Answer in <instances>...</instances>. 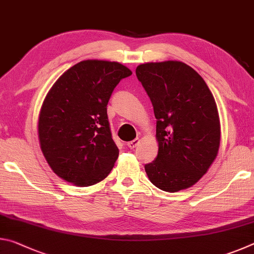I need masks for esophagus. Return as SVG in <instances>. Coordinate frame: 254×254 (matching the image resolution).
<instances>
[{
	"label": "esophagus",
	"instance_id": "esophagus-1",
	"mask_svg": "<svg viewBox=\"0 0 254 254\" xmlns=\"http://www.w3.org/2000/svg\"><path fill=\"white\" fill-rule=\"evenodd\" d=\"M139 142H140V140L139 139H134V140H132V141H130V142H127V147L130 148V149H134L137 144H139Z\"/></svg>",
	"mask_w": 254,
	"mask_h": 254
}]
</instances>
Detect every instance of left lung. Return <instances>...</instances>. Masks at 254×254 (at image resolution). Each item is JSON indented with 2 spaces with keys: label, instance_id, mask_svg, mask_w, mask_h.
I'll return each instance as SVG.
<instances>
[{
  "label": "left lung",
  "instance_id": "left-lung-1",
  "mask_svg": "<svg viewBox=\"0 0 254 254\" xmlns=\"http://www.w3.org/2000/svg\"><path fill=\"white\" fill-rule=\"evenodd\" d=\"M141 81L157 119L158 156L144 166L154 186L176 192L203 177L217 156L220 118L208 86L182 62L137 66Z\"/></svg>",
  "mask_w": 254,
  "mask_h": 254
}]
</instances>
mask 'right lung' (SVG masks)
Returning a JSON list of instances; mask_svg holds the SVG:
<instances>
[{"label": "right lung", "mask_w": 254, "mask_h": 254, "mask_svg": "<svg viewBox=\"0 0 254 254\" xmlns=\"http://www.w3.org/2000/svg\"><path fill=\"white\" fill-rule=\"evenodd\" d=\"M132 71L115 62L84 60L59 77L42 104L38 133L54 173L77 186L100 183L119 157L107 103Z\"/></svg>", "instance_id": "1"}]
</instances>
